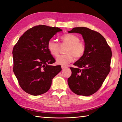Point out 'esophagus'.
I'll return each instance as SVG.
<instances>
[{
    "label": "esophagus",
    "mask_w": 122,
    "mask_h": 122,
    "mask_svg": "<svg viewBox=\"0 0 122 122\" xmlns=\"http://www.w3.org/2000/svg\"><path fill=\"white\" fill-rule=\"evenodd\" d=\"M67 68V67L65 66H61V69H65V68Z\"/></svg>",
    "instance_id": "obj_1"
}]
</instances>
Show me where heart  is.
I'll use <instances>...</instances> for the list:
<instances>
[{
	"label": "heart",
	"mask_w": 122,
	"mask_h": 122,
	"mask_svg": "<svg viewBox=\"0 0 122 122\" xmlns=\"http://www.w3.org/2000/svg\"><path fill=\"white\" fill-rule=\"evenodd\" d=\"M63 43L68 44L65 50L66 54L58 56L56 58V63L60 65H66L75 58L79 59L84 55L85 47L84 43L80 41V38L76 35L67 34L61 37ZM47 48L53 56L56 57L59 54L60 46L55 41L51 39L47 43Z\"/></svg>",
	"instance_id": "obj_1"
}]
</instances>
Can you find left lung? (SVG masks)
Segmentation results:
<instances>
[{"label": "left lung", "instance_id": "8db88e82", "mask_svg": "<svg viewBox=\"0 0 122 122\" xmlns=\"http://www.w3.org/2000/svg\"><path fill=\"white\" fill-rule=\"evenodd\" d=\"M69 33L80 34L83 38L84 55L70 67L71 76L68 79L70 90L79 95L90 96L102 86L110 71L112 51L99 32L86 27H75Z\"/></svg>", "mask_w": 122, "mask_h": 122}]
</instances>
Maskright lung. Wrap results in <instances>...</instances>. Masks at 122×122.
I'll return each mask as SVG.
<instances>
[{
  "label": "right lung",
  "instance_id": "add662e5",
  "mask_svg": "<svg viewBox=\"0 0 122 122\" xmlns=\"http://www.w3.org/2000/svg\"><path fill=\"white\" fill-rule=\"evenodd\" d=\"M62 29L46 25L34 26L24 32L14 46L13 70L23 91L34 96L49 90L61 66L55 62L47 48L49 40Z\"/></svg>",
  "mask_w": 122,
  "mask_h": 122
}]
</instances>
